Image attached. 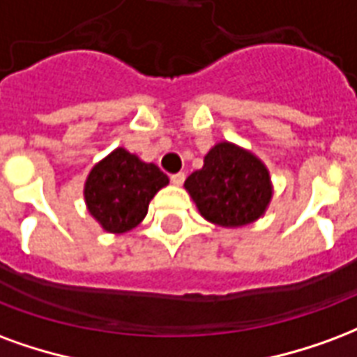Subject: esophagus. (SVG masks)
Segmentation results:
<instances>
[{
    "label": "esophagus",
    "instance_id": "1",
    "mask_svg": "<svg viewBox=\"0 0 357 357\" xmlns=\"http://www.w3.org/2000/svg\"><path fill=\"white\" fill-rule=\"evenodd\" d=\"M184 178H186V175H184V173H176V175H171V182H173L175 186H181L182 182H184Z\"/></svg>",
    "mask_w": 357,
    "mask_h": 357
}]
</instances>
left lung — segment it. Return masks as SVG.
Returning a JSON list of instances; mask_svg holds the SVG:
<instances>
[{"label": "left lung", "mask_w": 357, "mask_h": 357, "mask_svg": "<svg viewBox=\"0 0 357 357\" xmlns=\"http://www.w3.org/2000/svg\"><path fill=\"white\" fill-rule=\"evenodd\" d=\"M205 220L225 228L251 225L264 215L272 199L266 165L253 152L232 142H218L184 182Z\"/></svg>", "instance_id": "1"}]
</instances>
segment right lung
Wrapping results in <instances>:
<instances>
[{"mask_svg":"<svg viewBox=\"0 0 357 357\" xmlns=\"http://www.w3.org/2000/svg\"><path fill=\"white\" fill-rule=\"evenodd\" d=\"M167 184L158 165L116 148L91 169L83 196L91 217L106 232L123 234L142 222L150 199Z\"/></svg>","mask_w":357,"mask_h":357,"instance_id":"obj_1","label":"right lung"}]
</instances>
